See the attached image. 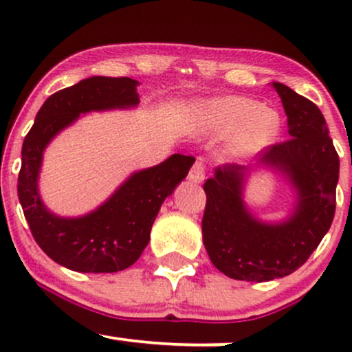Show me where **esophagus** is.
I'll return each instance as SVG.
<instances>
[{
  "label": "esophagus",
  "instance_id": "esophagus-1",
  "mask_svg": "<svg viewBox=\"0 0 352 352\" xmlns=\"http://www.w3.org/2000/svg\"><path fill=\"white\" fill-rule=\"evenodd\" d=\"M188 180L192 182V184H201V182L205 180V165L200 159L193 164L192 168H190Z\"/></svg>",
  "mask_w": 352,
  "mask_h": 352
}]
</instances>
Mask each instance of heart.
Wrapping results in <instances>:
<instances>
[{
    "label": "heart",
    "instance_id": "1",
    "mask_svg": "<svg viewBox=\"0 0 352 352\" xmlns=\"http://www.w3.org/2000/svg\"><path fill=\"white\" fill-rule=\"evenodd\" d=\"M190 134L225 137L232 133L227 152L233 159H246L274 142L281 129L276 111L252 99L223 96L193 104L185 119Z\"/></svg>",
    "mask_w": 352,
    "mask_h": 352
}]
</instances>
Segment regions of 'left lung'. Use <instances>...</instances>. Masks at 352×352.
<instances>
[{"mask_svg": "<svg viewBox=\"0 0 352 352\" xmlns=\"http://www.w3.org/2000/svg\"><path fill=\"white\" fill-rule=\"evenodd\" d=\"M292 139L266 148L253 165L225 164L205 182L204 245L218 272L241 281L263 283L296 272L321 243L336 210L339 157L316 104L281 82ZM270 170L289 182L294 208L281 221L258 219L244 201L248 180Z\"/></svg>", "mask_w": 352, "mask_h": 352, "instance_id": "left-lung-1", "label": "left lung"}]
</instances>
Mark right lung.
Here are the masks:
<instances>
[{"mask_svg": "<svg viewBox=\"0 0 352 352\" xmlns=\"http://www.w3.org/2000/svg\"><path fill=\"white\" fill-rule=\"evenodd\" d=\"M139 80L82 79L54 92L36 114L21 151L18 197L36 243L56 263L80 273H116L139 260L164 200L187 177L195 159L182 153L132 172L106 201L79 217L51 212L39 192L44 151L59 132L89 112L134 109Z\"/></svg>", "mask_w": 352, "mask_h": 352, "instance_id": "1", "label": "right lung"}]
</instances>
